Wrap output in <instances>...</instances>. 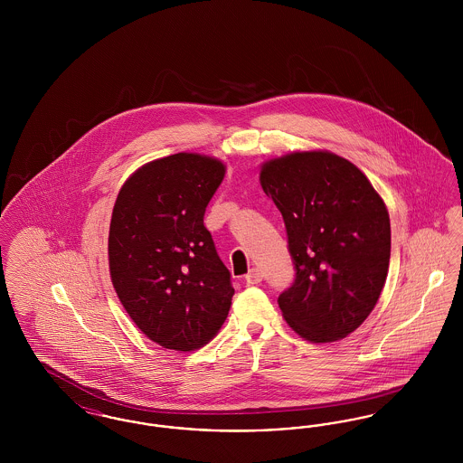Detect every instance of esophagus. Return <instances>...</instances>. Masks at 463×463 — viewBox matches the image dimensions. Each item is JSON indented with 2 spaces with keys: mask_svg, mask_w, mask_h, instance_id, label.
Wrapping results in <instances>:
<instances>
[{
  "mask_svg": "<svg viewBox=\"0 0 463 463\" xmlns=\"http://www.w3.org/2000/svg\"><path fill=\"white\" fill-rule=\"evenodd\" d=\"M260 281H262V272L257 267L250 269V272L246 274V283L248 285H259Z\"/></svg>",
  "mask_w": 463,
  "mask_h": 463,
  "instance_id": "obj_1",
  "label": "esophagus"
}]
</instances>
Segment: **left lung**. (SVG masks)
Wrapping results in <instances>:
<instances>
[{
	"label": "left lung",
	"mask_w": 463,
	"mask_h": 463,
	"mask_svg": "<svg viewBox=\"0 0 463 463\" xmlns=\"http://www.w3.org/2000/svg\"><path fill=\"white\" fill-rule=\"evenodd\" d=\"M260 185L287 225L295 283L278 298L288 326L312 344L336 342L372 314L391 260V221L355 165L330 151L267 159Z\"/></svg>",
	"instance_id": "left-lung-1"
}]
</instances>
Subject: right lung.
<instances>
[{
  "label": "right lung",
  "mask_w": 463,
  "mask_h": 463,
  "mask_svg": "<svg viewBox=\"0 0 463 463\" xmlns=\"http://www.w3.org/2000/svg\"><path fill=\"white\" fill-rule=\"evenodd\" d=\"M223 176L217 157L166 156L135 170L114 203L112 287L138 330L165 349L206 345L229 314L231 274L203 223Z\"/></svg>",
  "instance_id": "right-lung-1"
}]
</instances>
